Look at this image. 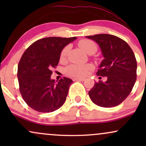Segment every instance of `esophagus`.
<instances>
[{
    "label": "esophagus",
    "instance_id": "34e87169",
    "mask_svg": "<svg viewBox=\"0 0 146 146\" xmlns=\"http://www.w3.org/2000/svg\"><path fill=\"white\" fill-rule=\"evenodd\" d=\"M84 80L85 79L83 78H78L73 79V80H74V81H84Z\"/></svg>",
    "mask_w": 146,
    "mask_h": 146
}]
</instances>
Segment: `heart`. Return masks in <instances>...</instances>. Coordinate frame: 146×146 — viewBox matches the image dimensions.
<instances>
[{
  "mask_svg": "<svg viewBox=\"0 0 146 146\" xmlns=\"http://www.w3.org/2000/svg\"><path fill=\"white\" fill-rule=\"evenodd\" d=\"M78 46L83 51L89 55L93 54L98 50L97 45L94 42L88 39L81 40L78 42ZM68 51H69V46H66L60 53V60H66L67 58ZM91 69L92 66L90 65L72 64L68 66L65 69V71H66V74L70 76L74 77V78H82V77L86 76Z\"/></svg>",
  "mask_w": 146,
  "mask_h": 146,
  "instance_id": "obj_1",
  "label": "heart"
}]
</instances>
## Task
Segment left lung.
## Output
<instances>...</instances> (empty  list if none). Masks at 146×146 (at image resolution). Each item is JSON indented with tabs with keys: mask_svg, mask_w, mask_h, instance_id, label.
<instances>
[{
	"mask_svg": "<svg viewBox=\"0 0 146 146\" xmlns=\"http://www.w3.org/2000/svg\"><path fill=\"white\" fill-rule=\"evenodd\" d=\"M99 44L104 59L99 76L107 77L105 82L99 81L88 91L90 98L96 105L104 108L118 106L131 93L137 80V60L126 42L110 34L86 36ZM101 78V77H100Z\"/></svg>",
	"mask_w": 146,
	"mask_h": 146,
	"instance_id": "obj_1",
	"label": "left lung"
}]
</instances>
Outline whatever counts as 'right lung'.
<instances>
[{
	"instance_id": "right-lung-1",
	"label": "right lung",
	"mask_w": 146,
	"mask_h": 146,
	"mask_svg": "<svg viewBox=\"0 0 146 146\" xmlns=\"http://www.w3.org/2000/svg\"><path fill=\"white\" fill-rule=\"evenodd\" d=\"M76 37L40 39L25 50L18 65L20 93L27 104L40 113H50L66 101L72 80H51L52 68L59 63L60 53Z\"/></svg>"
}]
</instances>
